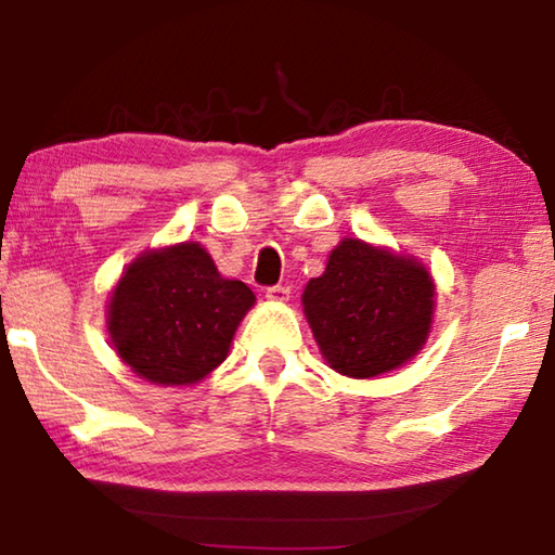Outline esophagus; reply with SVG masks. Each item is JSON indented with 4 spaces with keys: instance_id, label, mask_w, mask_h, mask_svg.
Here are the masks:
<instances>
[{
    "instance_id": "esophagus-1",
    "label": "esophagus",
    "mask_w": 555,
    "mask_h": 555,
    "mask_svg": "<svg viewBox=\"0 0 555 555\" xmlns=\"http://www.w3.org/2000/svg\"><path fill=\"white\" fill-rule=\"evenodd\" d=\"M267 298L269 300H276V304H286V300L291 298V288L288 286H269L267 288Z\"/></svg>"
}]
</instances>
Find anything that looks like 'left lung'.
Masks as SVG:
<instances>
[{
    "label": "left lung",
    "mask_w": 555,
    "mask_h": 555,
    "mask_svg": "<svg viewBox=\"0 0 555 555\" xmlns=\"http://www.w3.org/2000/svg\"><path fill=\"white\" fill-rule=\"evenodd\" d=\"M434 308L436 286L424 264L350 237L304 291V313L325 362L354 379L391 372L418 354Z\"/></svg>",
    "instance_id": "1"
}]
</instances>
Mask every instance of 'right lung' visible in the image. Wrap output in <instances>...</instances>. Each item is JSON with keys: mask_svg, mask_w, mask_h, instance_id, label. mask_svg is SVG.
I'll list each match as a JSON object with an SVG mask.
<instances>
[{"mask_svg": "<svg viewBox=\"0 0 555 555\" xmlns=\"http://www.w3.org/2000/svg\"><path fill=\"white\" fill-rule=\"evenodd\" d=\"M255 294L224 279L198 242L139 255L112 291L107 331L139 377L188 387L224 362Z\"/></svg>", "mask_w": 555, "mask_h": 555, "instance_id": "1", "label": "right lung"}]
</instances>
